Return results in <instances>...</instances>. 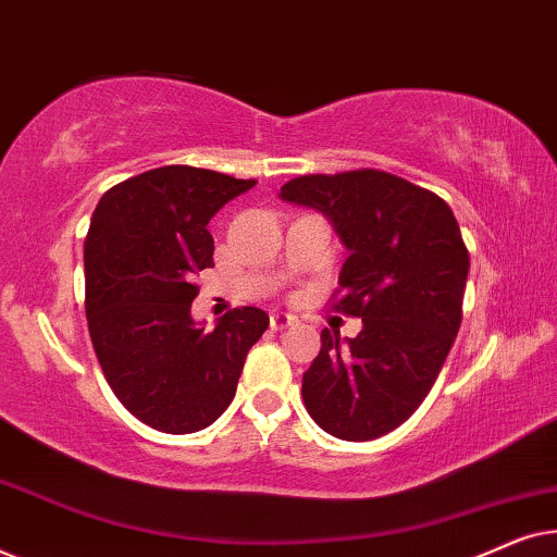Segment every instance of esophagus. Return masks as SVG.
Returning a JSON list of instances; mask_svg holds the SVG:
<instances>
[{"label":"esophagus","mask_w":557,"mask_h":557,"mask_svg":"<svg viewBox=\"0 0 557 557\" xmlns=\"http://www.w3.org/2000/svg\"><path fill=\"white\" fill-rule=\"evenodd\" d=\"M299 319L294 314H286V311H273L271 314V330H286V326H294Z\"/></svg>","instance_id":"1"}]
</instances>
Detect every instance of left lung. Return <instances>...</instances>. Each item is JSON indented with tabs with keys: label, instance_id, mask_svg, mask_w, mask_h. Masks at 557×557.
<instances>
[{
	"label": "left lung",
	"instance_id": "left-lung-1",
	"mask_svg": "<svg viewBox=\"0 0 557 557\" xmlns=\"http://www.w3.org/2000/svg\"><path fill=\"white\" fill-rule=\"evenodd\" d=\"M278 197L330 220L347 248L337 309L362 317L352 339L322 332L304 406L334 438L385 436L429 395L461 326L469 250L459 223L438 195L377 170L307 174Z\"/></svg>",
	"mask_w": 557,
	"mask_h": 557
}]
</instances>
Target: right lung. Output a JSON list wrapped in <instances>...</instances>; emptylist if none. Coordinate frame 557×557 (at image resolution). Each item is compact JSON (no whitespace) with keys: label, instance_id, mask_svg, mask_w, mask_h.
Returning a JSON list of instances; mask_svg holds the SVG:
<instances>
[{"label":"right lung","instance_id":"obj_1","mask_svg":"<svg viewBox=\"0 0 557 557\" xmlns=\"http://www.w3.org/2000/svg\"><path fill=\"white\" fill-rule=\"evenodd\" d=\"M256 180L172 164L111 187L86 235V317L96 357L128 413L164 433H195L231 406L248 349L269 330L243 307L205 330L195 273L212 265L208 223Z\"/></svg>","mask_w":557,"mask_h":557}]
</instances>
